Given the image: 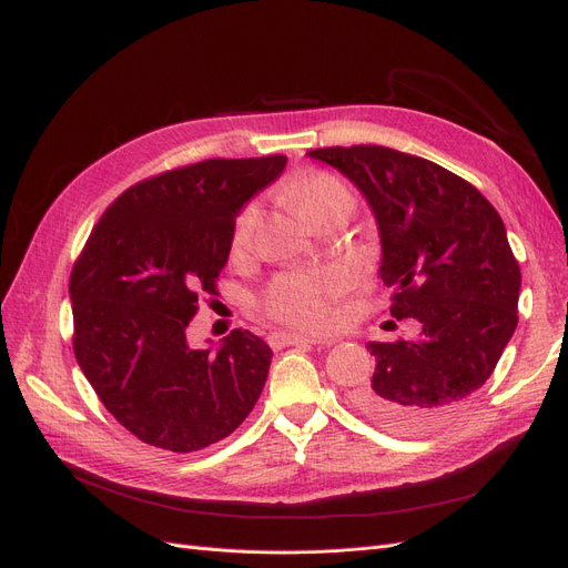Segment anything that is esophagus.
I'll use <instances>...</instances> for the list:
<instances>
[{
  "label": "esophagus",
  "instance_id": "34e87169",
  "mask_svg": "<svg viewBox=\"0 0 568 568\" xmlns=\"http://www.w3.org/2000/svg\"><path fill=\"white\" fill-rule=\"evenodd\" d=\"M270 343L274 348H282V346H322V343H332V341H322V338L303 336V334H274Z\"/></svg>",
  "mask_w": 568,
  "mask_h": 568
}]
</instances>
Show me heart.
<instances>
[{
  "label": "heart",
  "instance_id": "b5f03b06",
  "mask_svg": "<svg viewBox=\"0 0 568 568\" xmlns=\"http://www.w3.org/2000/svg\"><path fill=\"white\" fill-rule=\"evenodd\" d=\"M291 196L301 205L307 215H315L317 211L326 209V205L338 201H353L348 189L343 186L341 180L332 175H307L301 180ZM257 211L255 205H246L239 213L234 230H232V246L244 248L255 230ZM343 284H346V274L341 270H317V272H296L286 274V277L277 280L267 291L265 307L272 317H277L298 329L322 332L334 320V301L341 294Z\"/></svg>",
  "mask_w": 568,
  "mask_h": 568
}]
</instances>
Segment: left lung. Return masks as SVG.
Segmentation results:
<instances>
[{
  "label": "left lung",
  "instance_id": "8db88e82",
  "mask_svg": "<svg viewBox=\"0 0 568 568\" xmlns=\"http://www.w3.org/2000/svg\"><path fill=\"white\" fill-rule=\"evenodd\" d=\"M307 156L367 199L390 315L419 322L415 338L367 343L376 369L353 400L390 432H432L488 382L517 329L521 270L505 222L474 184L412 153L357 144Z\"/></svg>",
  "mask_w": 568,
  "mask_h": 568
}]
</instances>
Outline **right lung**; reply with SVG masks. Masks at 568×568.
Wrapping results in <instances>:
<instances>
[{
    "instance_id": "1",
    "label": "right lung",
    "mask_w": 568,
    "mask_h": 568,
    "mask_svg": "<svg viewBox=\"0 0 568 568\" xmlns=\"http://www.w3.org/2000/svg\"><path fill=\"white\" fill-rule=\"evenodd\" d=\"M286 156L211 159L120 194L71 272L73 351L111 415L140 440L194 453L227 438L261 398L272 351L234 329L192 348L199 294L232 248L244 205L282 175Z\"/></svg>"
}]
</instances>
